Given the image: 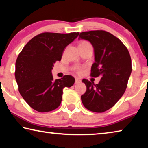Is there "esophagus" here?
I'll list each match as a JSON object with an SVG mask.
<instances>
[{
	"mask_svg": "<svg viewBox=\"0 0 148 148\" xmlns=\"http://www.w3.org/2000/svg\"><path fill=\"white\" fill-rule=\"evenodd\" d=\"M80 82H81V79H79V78L75 79V84L80 83Z\"/></svg>",
	"mask_w": 148,
	"mask_h": 148,
	"instance_id": "34e87169",
	"label": "esophagus"
}]
</instances>
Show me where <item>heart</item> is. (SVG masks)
<instances>
[{
	"label": "heart",
	"instance_id": "heart-1",
	"mask_svg": "<svg viewBox=\"0 0 148 148\" xmlns=\"http://www.w3.org/2000/svg\"><path fill=\"white\" fill-rule=\"evenodd\" d=\"M91 46L89 42H88L86 40H82L80 41L78 44V46L79 47H84V46ZM74 71L76 72L77 74H82L84 72V69L82 67L79 66H76L74 67Z\"/></svg>",
	"mask_w": 148,
	"mask_h": 148
}]
</instances>
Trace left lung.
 <instances>
[{"mask_svg":"<svg viewBox=\"0 0 148 148\" xmlns=\"http://www.w3.org/2000/svg\"><path fill=\"white\" fill-rule=\"evenodd\" d=\"M79 38L89 41L94 47L95 62L91 76H101L98 84L82 80L87 87L81 96L82 103L90 111L102 113L113 107L124 94L132 72L131 56L123 42L107 31L82 32Z\"/></svg>","mask_w":148,"mask_h":148,"instance_id":"1","label":"left lung"}]
</instances>
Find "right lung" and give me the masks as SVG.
<instances>
[{"label":"right lung","mask_w":148,"mask_h":148,"mask_svg":"<svg viewBox=\"0 0 148 148\" xmlns=\"http://www.w3.org/2000/svg\"><path fill=\"white\" fill-rule=\"evenodd\" d=\"M79 32H43L33 37L20 52L15 77L19 93L32 108L39 112L52 111L61 103L62 89L71 87L75 79L65 75L53 80L51 70L61 61L62 52Z\"/></svg>","instance_id":"obj_1"}]
</instances>
